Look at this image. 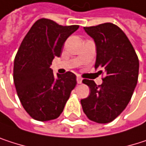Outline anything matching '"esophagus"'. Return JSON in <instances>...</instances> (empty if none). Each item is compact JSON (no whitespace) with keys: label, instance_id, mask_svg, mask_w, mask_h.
<instances>
[{"label":"esophagus","instance_id":"esophagus-1","mask_svg":"<svg viewBox=\"0 0 146 146\" xmlns=\"http://www.w3.org/2000/svg\"><path fill=\"white\" fill-rule=\"evenodd\" d=\"M76 82H77V83H78V84H81V83L82 82V77H80L79 76H76Z\"/></svg>","mask_w":146,"mask_h":146}]
</instances>
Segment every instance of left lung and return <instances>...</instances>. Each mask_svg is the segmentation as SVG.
Here are the masks:
<instances>
[{"mask_svg":"<svg viewBox=\"0 0 146 146\" xmlns=\"http://www.w3.org/2000/svg\"><path fill=\"white\" fill-rule=\"evenodd\" d=\"M96 46L95 69L105 73L101 85L92 80L82 82L90 88L88 98L81 100L82 110L93 121L108 123L127 107L139 76V58L125 33L115 25L106 23L84 27Z\"/></svg>","mask_w":146,"mask_h":146,"instance_id":"1","label":"left lung"}]
</instances>
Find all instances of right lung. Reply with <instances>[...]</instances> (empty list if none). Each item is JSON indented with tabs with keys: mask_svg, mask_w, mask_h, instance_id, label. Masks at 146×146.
<instances>
[{
	"mask_svg": "<svg viewBox=\"0 0 146 146\" xmlns=\"http://www.w3.org/2000/svg\"><path fill=\"white\" fill-rule=\"evenodd\" d=\"M78 28L40 19L32 25L19 48L13 82L23 107L35 120L46 121L58 118L76 85L74 73L68 71L55 76L50 65L55 57L60 56L66 39Z\"/></svg>",
	"mask_w": 146,
	"mask_h": 146,
	"instance_id": "add662e5",
	"label": "right lung"
}]
</instances>
